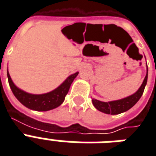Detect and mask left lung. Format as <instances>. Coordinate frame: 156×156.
I'll list each match as a JSON object with an SVG mask.
<instances>
[{
	"label": "left lung",
	"mask_w": 156,
	"mask_h": 156,
	"mask_svg": "<svg viewBox=\"0 0 156 156\" xmlns=\"http://www.w3.org/2000/svg\"><path fill=\"white\" fill-rule=\"evenodd\" d=\"M147 75H148V68H147V76L145 77L143 83L134 94L131 95L129 97L125 98H123V99L109 102H101L98 100L93 99L92 100L93 104L98 111L104 112L106 114L117 115L120 114L122 112H126L128 110H129L131 107H133L138 102L140 98L142 97V94L144 92L145 86H146L147 82Z\"/></svg>",
	"instance_id": "left-lung-1"
}]
</instances>
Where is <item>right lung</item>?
Returning a JSON list of instances; mask_svg holds the SVG:
<instances>
[{
    "label": "right lung",
    "instance_id": "add662e5",
    "mask_svg": "<svg viewBox=\"0 0 156 156\" xmlns=\"http://www.w3.org/2000/svg\"><path fill=\"white\" fill-rule=\"evenodd\" d=\"M79 72L70 76L66 80L56 89L44 94H31L19 89L14 85L9 76V72H7L8 81L14 95L16 98L29 109L35 110L38 112H45L54 109L59 107L63 102L66 95L69 91L70 86L74 79L77 76Z\"/></svg>",
    "mask_w": 156,
    "mask_h": 156
}]
</instances>
